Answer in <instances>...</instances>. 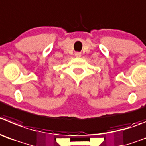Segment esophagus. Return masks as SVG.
Here are the masks:
<instances>
[{"label": "esophagus", "mask_w": 146, "mask_h": 146, "mask_svg": "<svg viewBox=\"0 0 146 146\" xmlns=\"http://www.w3.org/2000/svg\"><path fill=\"white\" fill-rule=\"evenodd\" d=\"M76 56H77V57H80V56H81V53H79V52H76Z\"/></svg>", "instance_id": "esophagus-1"}]
</instances>
